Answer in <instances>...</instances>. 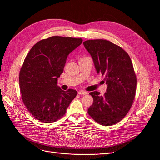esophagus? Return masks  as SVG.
<instances>
[{
	"label": "esophagus",
	"instance_id": "1",
	"mask_svg": "<svg viewBox=\"0 0 160 160\" xmlns=\"http://www.w3.org/2000/svg\"><path fill=\"white\" fill-rule=\"evenodd\" d=\"M78 94H80V95H86V94H88V92H84V91H83V90H80L78 92Z\"/></svg>",
	"mask_w": 160,
	"mask_h": 160
}]
</instances>
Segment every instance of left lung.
<instances>
[{
  "instance_id": "1",
  "label": "left lung",
  "mask_w": 160,
  "mask_h": 160,
  "mask_svg": "<svg viewBox=\"0 0 160 160\" xmlns=\"http://www.w3.org/2000/svg\"><path fill=\"white\" fill-rule=\"evenodd\" d=\"M83 44L107 84L104 96L90 92L94 102L88 112L101 125L115 124L128 114L135 98L137 80L132 60L125 50L108 40H89Z\"/></svg>"
}]
</instances>
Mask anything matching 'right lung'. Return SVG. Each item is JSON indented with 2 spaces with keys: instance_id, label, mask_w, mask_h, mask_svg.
<instances>
[{
  "instance_id": "obj_1",
  "label": "right lung",
  "mask_w": 160,
  "mask_h": 160,
  "mask_svg": "<svg viewBox=\"0 0 160 160\" xmlns=\"http://www.w3.org/2000/svg\"><path fill=\"white\" fill-rule=\"evenodd\" d=\"M82 42V38L55 36L35 44L26 56L19 74L20 93L36 119L45 123L58 120L76 96V90L64 91L57 82L68 56Z\"/></svg>"
}]
</instances>
